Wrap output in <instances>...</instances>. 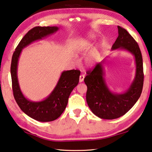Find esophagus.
Instances as JSON below:
<instances>
[{
	"mask_svg": "<svg viewBox=\"0 0 152 152\" xmlns=\"http://www.w3.org/2000/svg\"><path fill=\"white\" fill-rule=\"evenodd\" d=\"M84 77L85 76L84 74H81L80 76V78H79V82H82L84 81Z\"/></svg>",
	"mask_w": 152,
	"mask_h": 152,
	"instance_id": "1",
	"label": "esophagus"
}]
</instances>
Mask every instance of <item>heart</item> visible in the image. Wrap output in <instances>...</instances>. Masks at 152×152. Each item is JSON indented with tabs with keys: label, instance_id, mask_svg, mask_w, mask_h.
Listing matches in <instances>:
<instances>
[{
	"label": "heart",
	"instance_id": "heart-1",
	"mask_svg": "<svg viewBox=\"0 0 152 152\" xmlns=\"http://www.w3.org/2000/svg\"><path fill=\"white\" fill-rule=\"evenodd\" d=\"M91 42H92V37H90L86 39H82V40L79 41L78 43H77L76 46L74 48V54L77 56L80 55H83L86 52L88 48L91 45ZM86 64L89 66L92 65L94 62V60L92 57L88 58L86 60Z\"/></svg>",
	"mask_w": 152,
	"mask_h": 152
}]
</instances>
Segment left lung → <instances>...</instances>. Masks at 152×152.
Here are the masks:
<instances>
[{"label":"left lung","instance_id":"obj_1","mask_svg":"<svg viewBox=\"0 0 152 152\" xmlns=\"http://www.w3.org/2000/svg\"><path fill=\"white\" fill-rule=\"evenodd\" d=\"M118 37L112 50H124L133 55L136 74L128 89L123 93H115L110 89L104 78V64L106 58L87 72L84 82L87 86L86 102L91 111L102 119L113 120L126 114L141 96L143 84V60L139 46L126 30L118 26Z\"/></svg>","mask_w":152,"mask_h":152}]
</instances>
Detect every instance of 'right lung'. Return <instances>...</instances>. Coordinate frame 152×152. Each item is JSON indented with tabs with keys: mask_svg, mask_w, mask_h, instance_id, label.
I'll use <instances>...</instances> for the list:
<instances>
[{
	"mask_svg": "<svg viewBox=\"0 0 152 152\" xmlns=\"http://www.w3.org/2000/svg\"><path fill=\"white\" fill-rule=\"evenodd\" d=\"M58 26H36L26 33L14 52L10 66L13 94L22 111L38 122H52L56 120L64 111L68 98L73 89L78 85L80 71L71 70L63 71L56 86L45 99L32 101L22 92L19 85L17 69L22 50L35 41L40 40L56 33Z\"/></svg>",
	"mask_w": 152,
	"mask_h": 152,
	"instance_id": "right-lung-1",
	"label": "right lung"
}]
</instances>
